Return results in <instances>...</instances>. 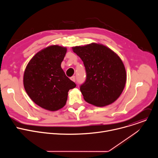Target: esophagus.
Returning a JSON list of instances; mask_svg holds the SVG:
<instances>
[{
	"label": "esophagus",
	"instance_id": "1",
	"mask_svg": "<svg viewBox=\"0 0 158 158\" xmlns=\"http://www.w3.org/2000/svg\"><path fill=\"white\" fill-rule=\"evenodd\" d=\"M71 81H73V82H75V81H76V77H75V76L71 77Z\"/></svg>",
	"mask_w": 158,
	"mask_h": 158
}]
</instances>
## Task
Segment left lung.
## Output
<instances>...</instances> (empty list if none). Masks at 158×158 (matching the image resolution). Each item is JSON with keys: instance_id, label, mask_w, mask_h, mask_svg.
<instances>
[{"instance_id": "1", "label": "left lung", "mask_w": 158, "mask_h": 158, "mask_svg": "<svg viewBox=\"0 0 158 158\" xmlns=\"http://www.w3.org/2000/svg\"><path fill=\"white\" fill-rule=\"evenodd\" d=\"M72 49L85 68L86 80L80 87L84 100L98 107L116 101L123 91L127 78L119 56L106 46L94 42Z\"/></svg>"}]
</instances>
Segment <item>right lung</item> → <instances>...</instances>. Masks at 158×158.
<instances>
[{
	"instance_id": "right-lung-1",
	"label": "right lung",
	"mask_w": 158,
	"mask_h": 158,
	"mask_svg": "<svg viewBox=\"0 0 158 158\" xmlns=\"http://www.w3.org/2000/svg\"><path fill=\"white\" fill-rule=\"evenodd\" d=\"M66 52L65 47L48 46L39 51L26 67L24 89L32 101L44 109L55 111L62 108L69 91L76 86L61 68Z\"/></svg>"
}]
</instances>
